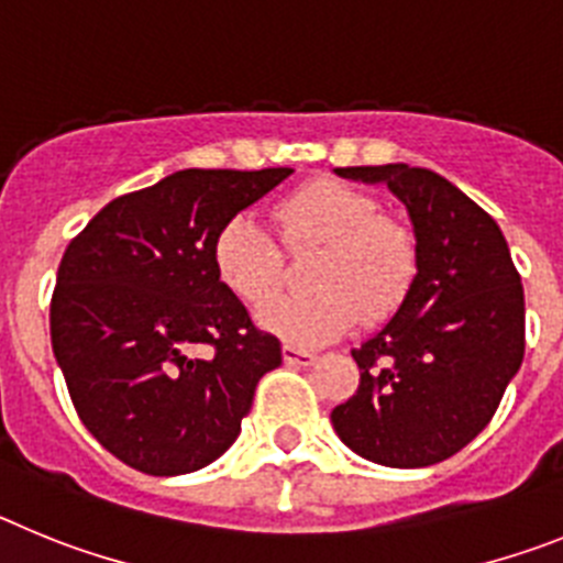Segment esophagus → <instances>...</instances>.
I'll use <instances>...</instances> for the list:
<instances>
[{"label":"esophagus","mask_w":563,"mask_h":563,"mask_svg":"<svg viewBox=\"0 0 563 563\" xmlns=\"http://www.w3.org/2000/svg\"><path fill=\"white\" fill-rule=\"evenodd\" d=\"M282 357H285L287 366H312V363H316V355H312V352L298 350L292 343H285V346H282Z\"/></svg>","instance_id":"34e87169"}]
</instances>
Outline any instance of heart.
<instances>
[{
	"instance_id": "b5f03b06",
	"label": "heart",
	"mask_w": 563,
	"mask_h": 563,
	"mask_svg": "<svg viewBox=\"0 0 563 563\" xmlns=\"http://www.w3.org/2000/svg\"><path fill=\"white\" fill-rule=\"evenodd\" d=\"M287 247H321L307 285L316 292L266 303L285 282V253L253 213H233L213 236V271L258 324L292 346H318L363 318L389 316L417 271L415 239L383 217L372 194L341 180H312L273 208Z\"/></svg>"
}]
</instances>
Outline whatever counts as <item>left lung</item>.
<instances>
[{"label":"left lung","instance_id":"obj_1","mask_svg":"<svg viewBox=\"0 0 563 563\" xmlns=\"http://www.w3.org/2000/svg\"><path fill=\"white\" fill-rule=\"evenodd\" d=\"M386 183L417 239V276L400 310L352 350L361 383L332 409L363 460L426 467L485 429L525 357V290L499 225L454 183L406 163L335 168Z\"/></svg>","mask_w":563,"mask_h":563}]
</instances>
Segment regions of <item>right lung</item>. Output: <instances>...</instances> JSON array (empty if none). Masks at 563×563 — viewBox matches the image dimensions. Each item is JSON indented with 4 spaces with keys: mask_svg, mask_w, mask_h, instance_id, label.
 Masks as SVG:
<instances>
[{
    "mask_svg": "<svg viewBox=\"0 0 563 563\" xmlns=\"http://www.w3.org/2000/svg\"><path fill=\"white\" fill-rule=\"evenodd\" d=\"M292 168H186L123 194L64 251L49 338L103 449L148 476L225 454L282 343L213 271V236ZM208 345L211 356H200Z\"/></svg>",
    "mask_w": 563,
    "mask_h": 563,
    "instance_id": "right-lung-1",
    "label": "right lung"
}]
</instances>
